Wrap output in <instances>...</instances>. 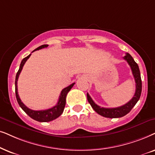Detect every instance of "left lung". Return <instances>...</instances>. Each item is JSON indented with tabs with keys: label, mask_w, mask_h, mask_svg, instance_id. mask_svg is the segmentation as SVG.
I'll return each mask as SVG.
<instances>
[{
	"label": "left lung",
	"mask_w": 155,
	"mask_h": 155,
	"mask_svg": "<svg viewBox=\"0 0 155 155\" xmlns=\"http://www.w3.org/2000/svg\"><path fill=\"white\" fill-rule=\"evenodd\" d=\"M123 59L127 61V62L128 63L130 67L136 84L135 95L129 102H127V104H125L122 106L117 107V108H104V107H100L95 104L92 98H91L89 94H87L88 101L91 104L93 109L97 113H98L99 115H102L104 117H109V118H116V117H121L124 116L132 110V108L135 106V104H137V102L139 101L140 98V95H141L142 92V80L141 76H140L139 67H138L137 64L135 62L130 54L126 53V55L123 57Z\"/></svg>",
	"instance_id": "left-lung-1"
}]
</instances>
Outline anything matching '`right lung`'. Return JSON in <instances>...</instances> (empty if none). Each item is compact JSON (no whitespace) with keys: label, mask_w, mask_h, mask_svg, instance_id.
I'll return each mask as SVG.
<instances>
[{"label":"right lung","mask_w":155,"mask_h":155,"mask_svg":"<svg viewBox=\"0 0 155 155\" xmlns=\"http://www.w3.org/2000/svg\"><path fill=\"white\" fill-rule=\"evenodd\" d=\"M49 45H41L38 48L33 50V51H36V50H39V49H41L42 48H45V47H47ZM30 54H29L28 57H25V58L22 59L21 63H20V68L18 71L17 72V74H16L15 76V96H16V98H17L18 103L19 104V106L21 107V108L27 114H28L29 116H30L31 118L37 121H39V122H49V121L53 120L57 118V117L60 116V115L62 114L64 109L65 105H66V97H67V95L68 94V92L71 90V88L73 87V86L74 85V84L73 83L71 84V85H69L67 87H66L64 88V89L61 91L60 96H59L58 102L56 106H54L52 108H49V109H47V110H31V109L28 108L20 100L19 95H18V77H19V75L21 72L22 67L25 64V63L26 62V61L29 59V57H30Z\"/></svg>","instance_id":"obj_1"}]
</instances>
